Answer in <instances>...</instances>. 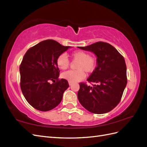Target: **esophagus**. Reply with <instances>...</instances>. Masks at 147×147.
Returning <instances> with one entry per match:
<instances>
[{"label": "esophagus", "mask_w": 147, "mask_h": 147, "mask_svg": "<svg viewBox=\"0 0 147 147\" xmlns=\"http://www.w3.org/2000/svg\"><path fill=\"white\" fill-rule=\"evenodd\" d=\"M72 83H73V82H69V85H70H70H72Z\"/></svg>", "instance_id": "1"}]
</instances>
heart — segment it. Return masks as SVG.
Listing matches in <instances>:
<instances>
[{
    "label": "heart",
    "mask_w": 147,
    "mask_h": 147,
    "mask_svg": "<svg viewBox=\"0 0 147 147\" xmlns=\"http://www.w3.org/2000/svg\"><path fill=\"white\" fill-rule=\"evenodd\" d=\"M73 61H78L76 70H69L62 74L61 77L69 82H77L85 77V73L94 72L97 65L96 57L90 55L86 51L82 50L74 51L70 53ZM56 64L62 70H66L70 65V61L64 53L59 55L56 59Z\"/></svg>",
    "instance_id": "heart-1"
}]
</instances>
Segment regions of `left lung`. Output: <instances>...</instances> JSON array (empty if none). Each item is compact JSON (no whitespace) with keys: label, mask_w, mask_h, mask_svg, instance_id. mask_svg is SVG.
I'll use <instances>...</instances> for the list:
<instances>
[{"label":"left lung","mask_w":147,"mask_h":147,"mask_svg":"<svg viewBox=\"0 0 147 147\" xmlns=\"http://www.w3.org/2000/svg\"><path fill=\"white\" fill-rule=\"evenodd\" d=\"M78 48L93 52L97 56V67L87 79L95 84L90 86L86 83H79L80 103L91 113H107L119 104L126 86L125 60L116 48L106 42Z\"/></svg>","instance_id":"1"}]
</instances>
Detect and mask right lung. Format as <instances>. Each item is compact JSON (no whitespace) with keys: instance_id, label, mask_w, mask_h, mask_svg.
I'll return each instance as SVG.
<instances>
[{"instance_id":"add662e5","label":"right lung","mask_w":147,"mask_h":147,"mask_svg":"<svg viewBox=\"0 0 147 147\" xmlns=\"http://www.w3.org/2000/svg\"><path fill=\"white\" fill-rule=\"evenodd\" d=\"M70 47L53 40H46L30 48L20 66V86L28 103L35 109L47 112L55 108L69 86L65 79L58 78L57 56ZM50 81L54 84H50Z\"/></svg>"}]
</instances>
